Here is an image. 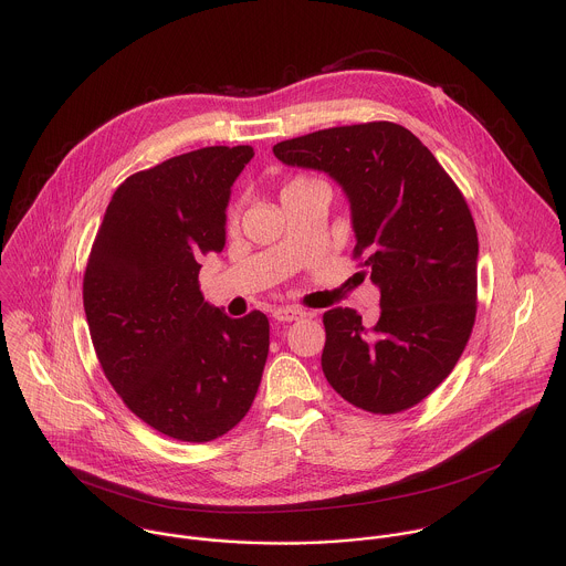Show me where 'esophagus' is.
I'll list each match as a JSON object with an SVG mask.
<instances>
[{
	"label": "esophagus",
	"mask_w": 566,
	"mask_h": 566,
	"mask_svg": "<svg viewBox=\"0 0 566 566\" xmlns=\"http://www.w3.org/2000/svg\"><path fill=\"white\" fill-rule=\"evenodd\" d=\"M305 316V312L303 310H296V307H276L274 312H272V318L276 321V323H292V321H298V318H303Z\"/></svg>",
	"instance_id": "34e87169"
}]
</instances>
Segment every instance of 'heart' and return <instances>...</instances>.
<instances>
[{
	"instance_id": "heart-1",
	"label": "heart",
	"mask_w": 566,
	"mask_h": 566,
	"mask_svg": "<svg viewBox=\"0 0 566 566\" xmlns=\"http://www.w3.org/2000/svg\"><path fill=\"white\" fill-rule=\"evenodd\" d=\"M310 182H316V180H307V178H298V180H292L285 189H283V193L285 191H290V189H296V187H303V185H310Z\"/></svg>"
}]
</instances>
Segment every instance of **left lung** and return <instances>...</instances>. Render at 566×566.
<instances>
[{"mask_svg":"<svg viewBox=\"0 0 566 566\" xmlns=\"http://www.w3.org/2000/svg\"><path fill=\"white\" fill-rule=\"evenodd\" d=\"M274 157L326 174L350 207L355 256L381 292L373 326L350 307L324 312L323 373L373 413L431 395L475 323L478 231L455 182L407 128L370 122L281 142Z\"/></svg>","mask_w":566,"mask_h":566,"instance_id":"1","label":"left lung"}]
</instances>
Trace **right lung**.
Wrapping results in <instances>:
<instances>
[{
  "label": "right lung",
  "mask_w": 566,
  "mask_h": 566,
  "mask_svg": "<svg viewBox=\"0 0 566 566\" xmlns=\"http://www.w3.org/2000/svg\"><path fill=\"white\" fill-rule=\"evenodd\" d=\"M250 146L200 148L128 176L97 229L84 314L102 370L146 424L209 442L248 413L270 348V323L231 318L200 287V256L222 252L231 187Z\"/></svg>",
  "instance_id": "right-lung-1"
}]
</instances>
